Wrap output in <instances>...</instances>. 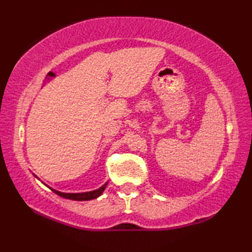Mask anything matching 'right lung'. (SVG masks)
<instances>
[{"label":"right lung","instance_id":"add662e5","mask_svg":"<svg viewBox=\"0 0 252 252\" xmlns=\"http://www.w3.org/2000/svg\"><path fill=\"white\" fill-rule=\"evenodd\" d=\"M108 183H105L103 186L99 187V189L92 190V191H87V192H62V191H58L56 189H50L55 192L56 195L63 197V198H67V199H71V200H78V201H84V200H91V199H95V198L99 197L101 194H103V191L105 190L106 186Z\"/></svg>","mask_w":252,"mask_h":252}]
</instances>
